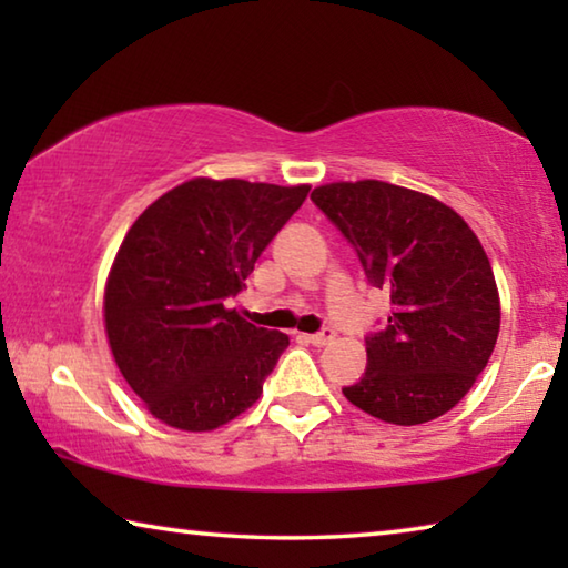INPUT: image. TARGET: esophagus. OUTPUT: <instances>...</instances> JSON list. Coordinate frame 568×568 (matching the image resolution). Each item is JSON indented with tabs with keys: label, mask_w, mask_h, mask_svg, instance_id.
I'll list each match as a JSON object with an SVG mask.
<instances>
[{
	"label": "esophagus",
	"mask_w": 568,
	"mask_h": 568,
	"mask_svg": "<svg viewBox=\"0 0 568 568\" xmlns=\"http://www.w3.org/2000/svg\"><path fill=\"white\" fill-rule=\"evenodd\" d=\"M305 338H307V343H313V345H318V348H323V345H328L335 338V333L331 328H323L318 333L305 335Z\"/></svg>",
	"instance_id": "1"
}]
</instances>
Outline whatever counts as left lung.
<instances>
[{
  "instance_id": "left-lung-1",
  "label": "left lung",
  "mask_w": 568,
  "mask_h": 568,
  "mask_svg": "<svg viewBox=\"0 0 568 568\" xmlns=\"http://www.w3.org/2000/svg\"><path fill=\"white\" fill-rule=\"evenodd\" d=\"M311 200L353 245L368 283L390 295L365 335L368 365L343 396L396 426L444 416L486 368L501 325L491 263L464 217L381 180L333 182Z\"/></svg>"
}]
</instances>
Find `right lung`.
<instances>
[{
	"mask_svg": "<svg viewBox=\"0 0 568 568\" xmlns=\"http://www.w3.org/2000/svg\"><path fill=\"white\" fill-rule=\"evenodd\" d=\"M307 185L182 182L124 235L104 291V328L118 368L152 416L213 430L261 398L287 335L227 311Z\"/></svg>",
	"mask_w": 568,
	"mask_h": 568,
	"instance_id": "obj_1",
	"label": "right lung"
}]
</instances>
